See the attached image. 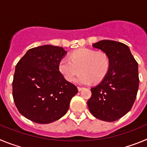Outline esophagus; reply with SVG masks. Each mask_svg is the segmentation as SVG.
Segmentation results:
<instances>
[{
    "mask_svg": "<svg viewBox=\"0 0 147 147\" xmlns=\"http://www.w3.org/2000/svg\"><path fill=\"white\" fill-rule=\"evenodd\" d=\"M82 89L83 88H82V87H78V90H79V91H81Z\"/></svg>",
    "mask_w": 147,
    "mask_h": 147,
    "instance_id": "esophagus-1",
    "label": "esophagus"
}]
</instances>
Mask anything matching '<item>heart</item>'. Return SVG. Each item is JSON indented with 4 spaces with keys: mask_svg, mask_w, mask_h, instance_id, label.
<instances>
[{
    "mask_svg": "<svg viewBox=\"0 0 147 147\" xmlns=\"http://www.w3.org/2000/svg\"><path fill=\"white\" fill-rule=\"evenodd\" d=\"M110 68V59L106 53L89 49H80L71 54L70 58H62L59 69L67 81L72 82L81 71L82 74L76 80L80 84H89L93 81H102Z\"/></svg>",
    "mask_w": 147,
    "mask_h": 147,
    "instance_id": "1",
    "label": "heart"
}]
</instances>
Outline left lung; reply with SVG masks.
Returning <instances> with one entry per match:
<instances>
[{
    "mask_svg": "<svg viewBox=\"0 0 147 147\" xmlns=\"http://www.w3.org/2000/svg\"><path fill=\"white\" fill-rule=\"evenodd\" d=\"M93 47L106 53L110 59L107 75L91 88L88 106L93 116L105 121H115L129 112L139 86L138 65L125 44L101 40Z\"/></svg>",
    "mask_w": 147,
    "mask_h": 147,
    "instance_id": "left-lung-1",
    "label": "left lung"
}]
</instances>
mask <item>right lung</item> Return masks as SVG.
Returning a JSON list of instances; mask_svg holds the SVG:
<instances>
[{
    "label": "right lung",
    "mask_w": 147,
    "mask_h": 147,
    "mask_svg": "<svg viewBox=\"0 0 147 147\" xmlns=\"http://www.w3.org/2000/svg\"><path fill=\"white\" fill-rule=\"evenodd\" d=\"M62 47L45 45L31 49L18 62L12 82V96L20 114L38 124H49L67 112L78 93L59 69L66 54Z\"/></svg>",
    "instance_id": "1"
}]
</instances>
